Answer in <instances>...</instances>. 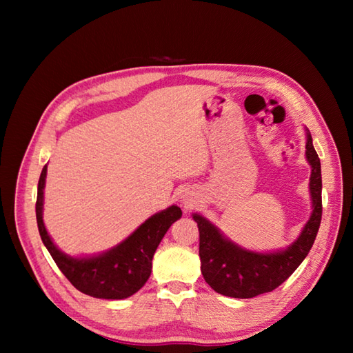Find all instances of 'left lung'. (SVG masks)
I'll list each match as a JSON object with an SVG mask.
<instances>
[{
	"label": "left lung",
	"mask_w": 353,
	"mask_h": 353,
	"mask_svg": "<svg viewBox=\"0 0 353 353\" xmlns=\"http://www.w3.org/2000/svg\"><path fill=\"white\" fill-rule=\"evenodd\" d=\"M306 157L311 163V197L312 215L301 236L287 250L277 253H253L243 250L224 238L219 229L197 214L201 259V274L209 287L223 296L236 299L256 297L279 287L310 253L316 241L321 223V168L320 159L312 145L311 133L306 139Z\"/></svg>",
	"instance_id": "left-lung-1"
}]
</instances>
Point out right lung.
<instances>
[{
	"label": "right lung",
	"mask_w": 353,
	"mask_h": 353,
	"mask_svg": "<svg viewBox=\"0 0 353 353\" xmlns=\"http://www.w3.org/2000/svg\"><path fill=\"white\" fill-rule=\"evenodd\" d=\"M45 176H47V165L42 168L37 183V229L42 243L66 279L79 291L97 299H125L144 287L152 273L153 254L171 224L182 216L181 208L170 206L153 215L144 224H141L124 243L108 253L94 258L74 259L59 250L45 230L42 221Z\"/></svg>",
	"instance_id": "add662e5"
}]
</instances>
